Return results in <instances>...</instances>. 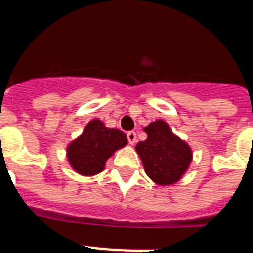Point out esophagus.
Listing matches in <instances>:
<instances>
[{
  "instance_id": "1",
  "label": "esophagus",
  "mask_w": 253,
  "mask_h": 253,
  "mask_svg": "<svg viewBox=\"0 0 253 253\" xmlns=\"http://www.w3.org/2000/svg\"><path fill=\"white\" fill-rule=\"evenodd\" d=\"M126 138H128V142L129 144H135V142H137V133L135 131H128L126 133Z\"/></svg>"
}]
</instances>
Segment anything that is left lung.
Instances as JSON below:
<instances>
[{"label": "left lung", "mask_w": 253, "mask_h": 253, "mask_svg": "<svg viewBox=\"0 0 253 253\" xmlns=\"http://www.w3.org/2000/svg\"><path fill=\"white\" fill-rule=\"evenodd\" d=\"M147 139L135 146L144 171L157 185L177 182L190 166L193 151L186 142L172 133L166 122L158 119L144 128Z\"/></svg>", "instance_id": "1"}]
</instances>
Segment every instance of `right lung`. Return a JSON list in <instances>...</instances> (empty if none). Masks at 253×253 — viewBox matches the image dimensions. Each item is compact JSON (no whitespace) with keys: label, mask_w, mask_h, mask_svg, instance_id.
Wrapping results in <instances>:
<instances>
[{"label":"right lung","mask_w":253,"mask_h":253,"mask_svg":"<svg viewBox=\"0 0 253 253\" xmlns=\"http://www.w3.org/2000/svg\"><path fill=\"white\" fill-rule=\"evenodd\" d=\"M122 130L105 126L99 119L91 120L78 138L67 147L69 165L82 176H93L104 171L105 163L114 152L126 146Z\"/></svg>","instance_id":"add662e5"}]
</instances>
